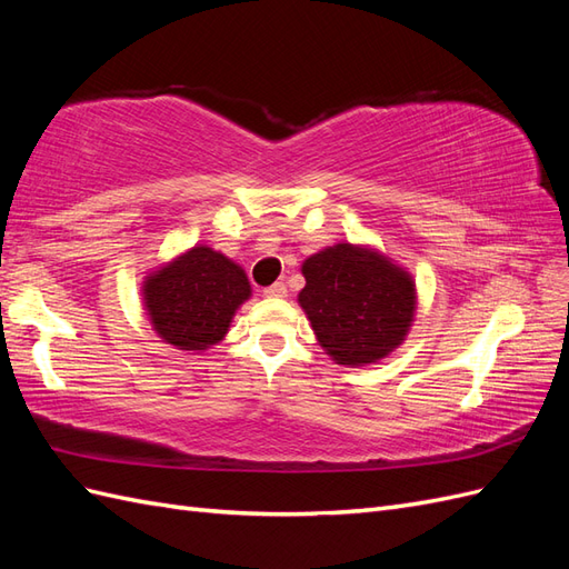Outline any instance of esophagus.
<instances>
[{
	"label": "esophagus",
	"mask_w": 569,
	"mask_h": 569,
	"mask_svg": "<svg viewBox=\"0 0 569 569\" xmlns=\"http://www.w3.org/2000/svg\"><path fill=\"white\" fill-rule=\"evenodd\" d=\"M263 295L270 299H284L287 297V284L284 282H272L270 287L263 289Z\"/></svg>",
	"instance_id": "obj_1"
}]
</instances>
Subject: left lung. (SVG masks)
Wrapping results in <instances>:
<instances>
[{
	"label": "left lung",
	"instance_id": "8db88e82",
	"mask_svg": "<svg viewBox=\"0 0 569 569\" xmlns=\"http://www.w3.org/2000/svg\"><path fill=\"white\" fill-rule=\"evenodd\" d=\"M299 303L320 347L339 366H368L403 343L416 316V282L368 247L335 244L306 258Z\"/></svg>",
	"mask_w": 569,
	"mask_h": 569
}]
</instances>
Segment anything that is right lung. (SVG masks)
<instances>
[{"label":"right lung","instance_id":"right-lung-1","mask_svg":"<svg viewBox=\"0 0 569 569\" xmlns=\"http://www.w3.org/2000/svg\"><path fill=\"white\" fill-rule=\"evenodd\" d=\"M153 330L182 351H203L228 335L239 306L251 297L244 270L211 247H194L144 280Z\"/></svg>","mask_w":569,"mask_h":569}]
</instances>
